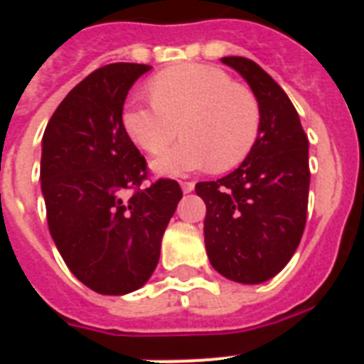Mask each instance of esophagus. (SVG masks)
<instances>
[{"label":"esophagus","instance_id":"esophagus-1","mask_svg":"<svg viewBox=\"0 0 364 364\" xmlns=\"http://www.w3.org/2000/svg\"><path fill=\"white\" fill-rule=\"evenodd\" d=\"M180 188L184 193H191L195 189V182H180Z\"/></svg>","mask_w":364,"mask_h":364}]
</instances>
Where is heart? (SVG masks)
I'll return each mask as SVG.
<instances>
[{
	"label": "heart",
	"instance_id": "1",
	"mask_svg": "<svg viewBox=\"0 0 364 364\" xmlns=\"http://www.w3.org/2000/svg\"><path fill=\"white\" fill-rule=\"evenodd\" d=\"M149 92L153 102H131L124 109L122 122L131 140L156 154L174 139L180 127L186 136L153 160L154 173L184 176L211 166L228 171L255 146L259 102L250 89L235 85L224 70L202 63L171 67L151 80Z\"/></svg>",
	"mask_w": 364,
	"mask_h": 364
}]
</instances>
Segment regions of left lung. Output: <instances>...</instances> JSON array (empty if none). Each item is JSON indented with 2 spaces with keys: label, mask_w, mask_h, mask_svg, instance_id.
<instances>
[{
  "label": "left lung",
  "mask_w": 364,
  "mask_h": 364,
  "mask_svg": "<svg viewBox=\"0 0 364 364\" xmlns=\"http://www.w3.org/2000/svg\"><path fill=\"white\" fill-rule=\"evenodd\" d=\"M246 80L260 109L253 149L230 175L195 186L205 204L210 262L240 284L275 277L294 257L306 224L308 138L288 95L255 62L220 60Z\"/></svg>",
  "instance_id": "1"
}]
</instances>
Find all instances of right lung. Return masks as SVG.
<instances>
[{"label":"right lung","mask_w":364,"mask_h":364,"mask_svg":"<svg viewBox=\"0 0 364 364\" xmlns=\"http://www.w3.org/2000/svg\"><path fill=\"white\" fill-rule=\"evenodd\" d=\"M149 69L111 63L91 73L58 105L41 138L49 231L74 277L102 295L131 294L149 281L182 198L175 180L140 188L146 160L122 122L127 92Z\"/></svg>","instance_id":"add662e5"}]
</instances>
